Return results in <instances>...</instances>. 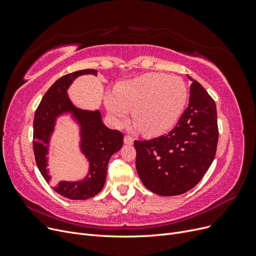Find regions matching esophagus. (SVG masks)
Returning <instances> with one entry per match:
<instances>
[{
    "mask_svg": "<svg viewBox=\"0 0 256 256\" xmlns=\"http://www.w3.org/2000/svg\"><path fill=\"white\" fill-rule=\"evenodd\" d=\"M124 142H125V144H132L134 138L130 136H125V138H124Z\"/></svg>",
    "mask_w": 256,
    "mask_h": 256,
    "instance_id": "obj_1",
    "label": "esophagus"
}]
</instances>
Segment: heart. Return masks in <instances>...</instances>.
<instances>
[{"instance_id": "heart-1", "label": "heart", "mask_w": 256, "mask_h": 256, "mask_svg": "<svg viewBox=\"0 0 256 256\" xmlns=\"http://www.w3.org/2000/svg\"><path fill=\"white\" fill-rule=\"evenodd\" d=\"M187 100L188 90L180 78L152 72L122 82L106 96L104 104L116 125L127 122L134 110L136 128L158 136L175 126Z\"/></svg>"}]
</instances>
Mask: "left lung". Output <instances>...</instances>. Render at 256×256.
Returning a JSON list of instances; mask_svg holds the SVG:
<instances>
[{"instance_id":"1","label":"left lung","mask_w":256,"mask_h":256,"mask_svg":"<svg viewBox=\"0 0 256 256\" xmlns=\"http://www.w3.org/2000/svg\"><path fill=\"white\" fill-rule=\"evenodd\" d=\"M189 104L166 136L134 142L136 168L145 187L164 196H180L202 180L212 164L219 130L214 100L190 76Z\"/></svg>"}]
</instances>
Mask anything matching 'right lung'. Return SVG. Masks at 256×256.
Wrapping results in <instances>:
<instances>
[{
	"label": "right lung",
	"instance_id": "1",
	"mask_svg": "<svg viewBox=\"0 0 256 256\" xmlns=\"http://www.w3.org/2000/svg\"><path fill=\"white\" fill-rule=\"evenodd\" d=\"M97 76L95 69H84L60 78L44 95L34 116L33 148L36 164L46 182H50L47 172L48 145L56 118L72 112L81 126V150L90 162L86 177L79 182H58L52 189L70 200H86L102 191L106 182L108 164L113 154L122 146L124 134L118 130L104 126L99 111H86L76 108L67 96V88L76 76Z\"/></svg>",
	"mask_w": 256,
	"mask_h": 256
}]
</instances>
